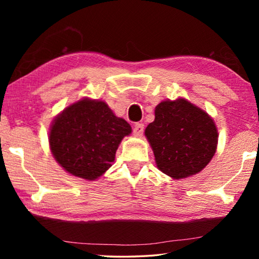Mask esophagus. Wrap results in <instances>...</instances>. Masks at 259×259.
<instances>
[{"instance_id": "34e87169", "label": "esophagus", "mask_w": 259, "mask_h": 259, "mask_svg": "<svg viewBox=\"0 0 259 259\" xmlns=\"http://www.w3.org/2000/svg\"><path fill=\"white\" fill-rule=\"evenodd\" d=\"M134 134H135V136H138V137L143 136V134H144V124L143 123H136L134 125Z\"/></svg>"}]
</instances>
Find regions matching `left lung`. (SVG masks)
Here are the masks:
<instances>
[{
	"label": "left lung",
	"mask_w": 259,
	"mask_h": 259,
	"mask_svg": "<svg viewBox=\"0 0 259 259\" xmlns=\"http://www.w3.org/2000/svg\"><path fill=\"white\" fill-rule=\"evenodd\" d=\"M145 135L157 168L175 179L200 172L216 153L218 134L207 113L185 99L165 100Z\"/></svg>",
	"instance_id": "obj_1"
}]
</instances>
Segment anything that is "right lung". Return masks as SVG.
I'll return each instance as SVG.
<instances>
[{"label":"right lung","mask_w":259,"mask_h":259,"mask_svg":"<svg viewBox=\"0 0 259 259\" xmlns=\"http://www.w3.org/2000/svg\"><path fill=\"white\" fill-rule=\"evenodd\" d=\"M130 133L128 122L114 115L104 102L82 99L57 116L49 143L66 171L94 181L112 165L122 138Z\"/></svg>","instance_id":"1"}]
</instances>
